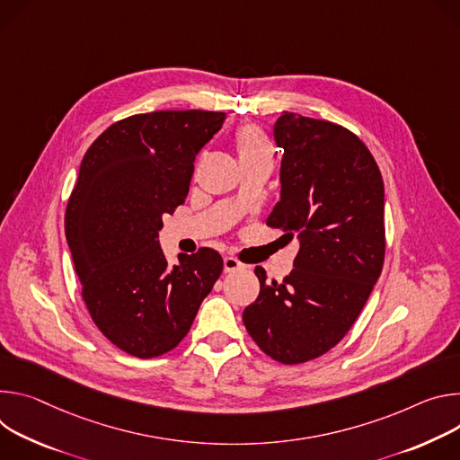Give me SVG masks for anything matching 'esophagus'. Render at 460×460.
Segmentation results:
<instances>
[{
	"label": "esophagus",
	"instance_id": "obj_1",
	"mask_svg": "<svg viewBox=\"0 0 460 460\" xmlns=\"http://www.w3.org/2000/svg\"><path fill=\"white\" fill-rule=\"evenodd\" d=\"M223 263H225V272H235V270H241L244 267L239 260H235L232 256H226Z\"/></svg>",
	"mask_w": 460,
	"mask_h": 460
}]
</instances>
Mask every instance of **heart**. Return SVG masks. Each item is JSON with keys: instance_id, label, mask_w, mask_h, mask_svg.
Returning a JSON list of instances; mask_svg holds the SVG:
<instances>
[{"instance_id": "obj_1", "label": "heart", "mask_w": 460, "mask_h": 460, "mask_svg": "<svg viewBox=\"0 0 460 460\" xmlns=\"http://www.w3.org/2000/svg\"><path fill=\"white\" fill-rule=\"evenodd\" d=\"M235 144L239 157H258V155H272V147L265 133L256 126H241L235 133Z\"/></svg>"}]
</instances>
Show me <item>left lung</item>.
Masks as SVG:
<instances>
[{"label": "left lung", "mask_w": 460, "mask_h": 460, "mask_svg": "<svg viewBox=\"0 0 460 460\" xmlns=\"http://www.w3.org/2000/svg\"><path fill=\"white\" fill-rule=\"evenodd\" d=\"M283 149L281 199L267 226L299 241L294 269L243 313L258 347L287 366L331 350L360 316L385 258L384 181L367 146L343 126L285 113L274 126Z\"/></svg>", "instance_id": "obj_1"}]
</instances>
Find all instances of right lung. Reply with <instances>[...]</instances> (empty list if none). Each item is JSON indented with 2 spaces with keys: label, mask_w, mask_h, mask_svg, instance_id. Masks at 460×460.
I'll list each match as a JSON object with an SVG mask.
<instances>
[{
  "label": "right lung",
  "mask_w": 460,
  "mask_h": 460,
  "mask_svg": "<svg viewBox=\"0 0 460 460\" xmlns=\"http://www.w3.org/2000/svg\"><path fill=\"white\" fill-rule=\"evenodd\" d=\"M223 111H153L111 124L85 151L66 237L91 320L113 345L157 358L188 334L223 258L202 246L168 267L163 216L184 202L200 147Z\"/></svg>",
  "instance_id": "obj_1"
}]
</instances>
